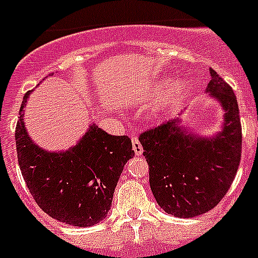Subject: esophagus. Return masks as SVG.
Listing matches in <instances>:
<instances>
[{
  "mask_svg": "<svg viewBox=\"0 0 258 258\" xmlns=\"http://www.w3.org/2000/svg\"><path fill=\"white\" fill-rule=\"evenodd\" d=\"M133 149L138 157L143 154V146L141 145V142H139V139L137 137H133Z\"/></svg>",
  "mask_w": 258,
  "mask_h": 258,
  "instance_id": "34e87169",
  "label": "esophagus"
}]
</instances>
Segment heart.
Instances as JSON below:
<instances>
[{"mask_svg":"<svg viewBox=\"0 0 258 258\" xmlns=\"http://www.w3.org/2000/svg\"><path fill=\"white\" fill-rule=\"evenodd\" d=\"M187 80H184V79H176L175 82L171 84L169 91L159 99V101H157V103L153 105V108H151V115H153L154 117H158L161 116V115H163V112H165L166 109L170 108V107L175 104V103H178V101L187 93Z\"/></svg>","mask_w":258,"mask_h":258,"instance_id":"obj_1","label":"heart"}]
</instances>
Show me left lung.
I'll return each instance as SVG.
<instances>
[{
  "label": "left lung",
  "mask_w": 258,
  "mask_h": 258,
  "mask_svg": "<svg viewBox=\"0 0 258 258\" xmlns=\"http://www.w3.org/2000/svg\"><path fill=\"white\" fill-rule=\"evenodd\" d=\"M210 75L206 91L226 112L221 133L197 138L172 120L139 135L151 191L166 213L179 218L201 216L220 204L240 166L242 131L236 95L216 71Z\"/></svg>",
  "instance_id": "obj_1"
}]
</instances>
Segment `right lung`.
I'll use <instances>...</instances> for the list:
<instances>
[{"label":"right lung","mask_w":258,"mask_h":258,"mask_svg":"<svg viewBox=\"0 0 258 258\" xmlns=\"http://www.w3.org/2000/svg\"><path fill=\"white\" fill-rule=\"evenodd\" d=\"M25 93L16 127L18 165L36 204L54 220L87 228L107 217L123 167L135 155L128 137H113L91 125L66 153L37 147L24 127Z\"/></svg>","instance_id":"1"}]
</instances>
